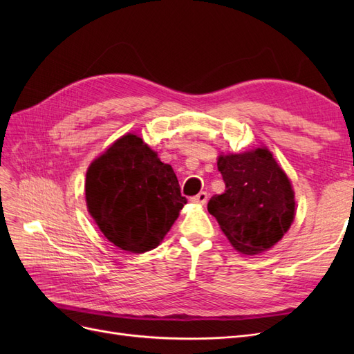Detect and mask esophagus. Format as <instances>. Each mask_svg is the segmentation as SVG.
<instances>
[{
    "label": "esophagus",
    "mask_w": 354,
    "mask_h": 354,
    "mask_svg": "<svg viewBox=\"0 0 354 354\" xmlns=\"http://www.w3.org/2000/svg\"><path fill=\"white\" fill-rule=\"evenodd\" d=\"M207 201H208L207 192H199L198 195L192 196V202H195V203H207Z\"/></svg>",
    "instance_id": "34e87169"
}]
</instances>
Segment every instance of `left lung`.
<instances>
[{
  "label": "left lung",
  "instance_id": "8db88e82",
  "mask_svg": "<svg viewBox=\"0 0 354 354\" xmlns=\"http://www.w3.org/2000/svg\"><path fill=\"white\" fill-rule=\"evenodd\" d=\"M226 190L212 196L208 211L234 250L254 255L282 239L295 216L291 181L264 147L220 156Z\"/></svg>",
  "mask_w": 354,
  "mask_h": 354
}]
</instances>
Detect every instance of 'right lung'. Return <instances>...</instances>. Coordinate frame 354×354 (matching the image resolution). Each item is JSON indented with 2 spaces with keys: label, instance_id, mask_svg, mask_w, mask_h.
<instances>
[{
  "label": "right lung",
  "instance_id": "right-lung-1",
  "mask_svg": "<svg viewBox=\"0 0 354 354\" xmlns=\"http://www.w3.org/2000/svg\"><path fill=\"white\" fill-rule=\"evenodd\" d=\"M85 199L104 236L136 254L156 248L187 202L173 167L134 134L121 137L90 165Z\"/></svg>",
  "mask_w": 354,
  "mask_h": 354
}]
</instances>
